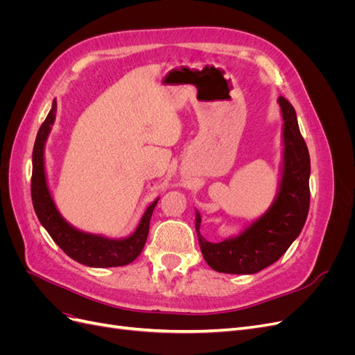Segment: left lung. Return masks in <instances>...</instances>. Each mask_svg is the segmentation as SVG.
Instances as JSON below:
<instances>
[{"label":"left lung","mask_w":355,"mask_h":355,"mask_svg":"<svg viewBox=\"0 0 355 355\" xmlns=\"http://www.w3.org/2000/svg\"><path fill=\"white\" fill-rule=\"evenodd\" d=\"M283 118V155L277 194L262 216L239 234L210 243L200 232L201 214L196 209L200 249L210 268L225 274H256L286 253L302 231L309 210L311 163L300 135L296 111L283 96L278 98Z\"/></svg>","instance_id":"left-lung-1"}]
</instances>
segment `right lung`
<instances>
[{"mask_svg": "<svg viewBox=\"0 0 355 355\" xmlns=\"http://www.w3.org/2000/svg\"><path fill=\"white\" fill-rule=\"evenodd\" d=\"M58 103L56 99L51 103V110L46 121L40 127L34 151H32V180H31V197L34 210L40 223L44 227L60 249L65 252L71 259L77 261L85 266L92 268H111L123 266L133 262L141 254L148 232L149 220L153 211L159 200L155 198L139 220L136 230L123 239H111L103 234L85 232L75 228L65 218L62 216L51 191L49 188L46 173V142L51 132V127L56 120Z\"/></svg>", "mask_w": 355, "mask_h": 355, "instance_id": "right-lung-1", "label": "right lung"}]
</instances>
